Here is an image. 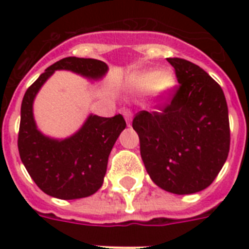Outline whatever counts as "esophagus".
<instances>
[{
	"label": "esophagus",
	"instance_id": "esophagus-1",
	"mask_svg": "<svg viewBox=\"0 0 249 249\" xmlns=\"http://www.w3.org/2000/svg\"><path fill=\"white\" fill-rule=\"evenodd\" d=\"M123 115H124L125 120H126V124L130 125V123H132V119H133V113L129 111V109H124L123 111Z\"/></svg>",
	"mask_w": 249,
	"mask_h": 249
}]
</instances>
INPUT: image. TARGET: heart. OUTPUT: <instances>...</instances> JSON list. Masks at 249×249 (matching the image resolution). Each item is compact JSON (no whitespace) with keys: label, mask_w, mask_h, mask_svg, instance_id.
I'll list each match as a JSON object with an SVG mask.
<instances>
[{"label":"heart","mask_w":249,"mask_h":249,"mask_svg":"<svg viewBox=\"0 0 249 249\" xmlns=\"http://www.w3.org/2000/svg\"><path fill=\"white\" fill-rule=\"evenodd\" d=\"M126 89L134 94H143L151 89L158 97H163L169 93L176 85V76L173 72L163 71H141L134 72L126 79Z\"/></svg>","instance_id":"heart-1"}]
</instances>
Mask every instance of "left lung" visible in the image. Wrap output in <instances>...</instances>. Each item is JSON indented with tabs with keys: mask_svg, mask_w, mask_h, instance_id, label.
<instances>
[{
	"mask_svg": "<svg viewBox=\"0 0 249 249\" xmlns=\"http://www.w3.org/2000/svg\"><path fill=\"white\" fill-rule=\"evenodd\" d=\"M166 60L179 85L159 111L137 113L133 129L152 181L165 191L187 195L207 189L228 159V103L203 68L181 58Z\"/></svg>",
	"mask_w": 249,
	"mask_h": 249,
	"instance_id": "8db88e82",
	"label": "left lung"
}]
</instances>
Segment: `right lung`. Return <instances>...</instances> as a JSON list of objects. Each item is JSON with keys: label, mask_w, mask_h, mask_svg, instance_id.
I'll use <instances>...</instances> for the list:
<instances>
[{"label": "right lung", "mask_w": 249, "mask_h": 249, "mask_svg": "<svg viewBox=\"0 0 249 249\" xmlns=\"http://www.w3.org/2000/svg\"><path fill=\"white\" fill-rule=\"evenodd\" d=\"M56 70L98 80L106 75L108 67L98 59L63 58L45 70L27 89L21 102L18 148L25 169L45 194L72 200L90 196L101 189L109 152L126 123L120 113L113 117L90 115L79 132L70 138L54 140L44 136L33 117V101Z\"/></svg>", "instance_id": "1"}]
</instances>
